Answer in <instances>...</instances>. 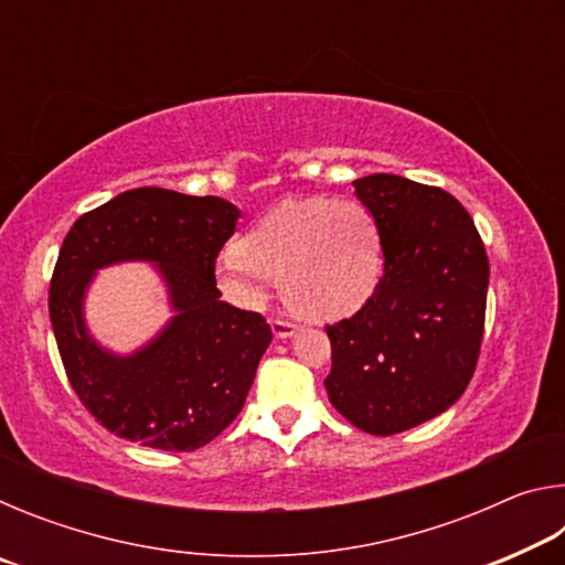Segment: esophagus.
<instances>
[{
	"label": "esophagus",
	"instance_id": "1",
	"mask_svg": "<svg viewBox=\"0 0 565 565\" xmlns=\"http://www.w3.org/2000/svg\"><path fill=\"white\" fill-rule=\"evenodd\" d=\"M271 329L276 339H289L296 333V323L289 319H271Z\"/></svg>",
	"mask_w": 565,
	"mask_h": 565
}]
</instances>
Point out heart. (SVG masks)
Listing matches in <instances>:
<instances>
[{
    "label": "heart",
    "mask_w": 565,
    "mask_h": 565,
    "mask_svg": "<svg viewBox=\"0 0 565 565\" xmlns=\"http://www.w3.org/2000/svg\"><path fill=\"white\" fill-rule=\"evenodd\" d=\"M384 266L376 218L359 202L309 199L266 214L216 262V279L242 301H256L264 281L281 286L291 311L339 319L374 294Z\"/></svg>",
    "instance_id": "heart-1"
}]
</instances>
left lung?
Returning <instances> with one entry per match:
<instances>
[{
    "mask_svg": "<svg viewBox=\"0 0 565 565\" xmlns=\"http://www.w3.org/2000/svg\"><path fill=\"white\" fill-rule=\"evenodd\" d=\"M376 218L384 276L349 319L327 323L339 414L394 436L456 404L483 341L489 256L471 214L441 186L396 174L353 181Z\"/></svg>",
    "mask_w": 565,
    "mask_h": 565,
    "instance_id": "1",
    "label": "left lung"
}]
</instances>
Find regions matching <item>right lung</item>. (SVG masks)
<instances>
[{
  "mask_svg": "<svg viewBox=\"0 0 565 565\" xmlns=\"http://www.w3.org/2000/svg\"><path fill=\"white\" fill-rule=\"evenodd\" d=\"M238 209L218 196L139 186L82 214L64 236L50 284V319L66 379L111 434L161 451H194L242 411L271 341L259 311L218 299L216 256ZM157 260L180 311L145 352L117 360L81 321V296L99 265Z\"/></svg>",
  "mask_w": 565,
  "mask_h": 565,
  "instance_id": "add662e5",
  "label": "right lung"
}]
</instances>
